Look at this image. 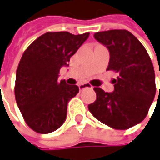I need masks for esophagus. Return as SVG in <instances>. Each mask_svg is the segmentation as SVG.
<instances>
[{"mask_svg": "<svg viewBox=\"0 0 160 160\" xmlns=\"http://www.w3.org/2000/svg\"><path fill=\"white\" fill-rule=\"evenodd\" d=\"M78 88H79V90H83V89H85V88H90V89H92L93 87H92V85H90L89 83H81V84H78Z\"/></svg>", "mask_w": 160, "mask_h": 160, "instance_id": "obj_1", "label": "esophagus"}]
</instances>
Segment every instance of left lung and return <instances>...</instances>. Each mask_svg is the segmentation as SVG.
Wrapping results in <instances>:
<instances>
[{"label":"left lung","mask_w":160,"mask_h":160,"mask_svg":"<svg viewBox=\"0 0 160 160\" xmlns=\"http://www.w3.org/2000/svg\"><path fill=\"white\" fill-rule=\"evenodd\" d=\"M94 38L109 52L107 70L115 71L118 77L113 82V92L94 88L97 99L88 109L104 125L127 130L145 119L155 99L156 76L152 60L143 45L128 30L101 32Z\"/></svg>","instance_id":"8db88e82"}]
</instances>
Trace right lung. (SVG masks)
I'll use <instances>...</instances> for the list:
<instances>
[{
  "label": "right lung",
  "mask_w": 160,
  "mask_h": 160,
  "mask_svg": "<svg viewBox=\"0 0 160 160\" xmlns=\"http://www.w3.org/2000/svg\"><path fill=\"white\" fill-rule=\"evenodd\" d=\"M89 33L47 32L28 46L16 71L15 99L28 126L38 133H50L66 120L69 101L78 93L77 85L59 81L61 67H68Z\"/></svg>",
  "instance_id": "obj_1"
}]
</instances>
